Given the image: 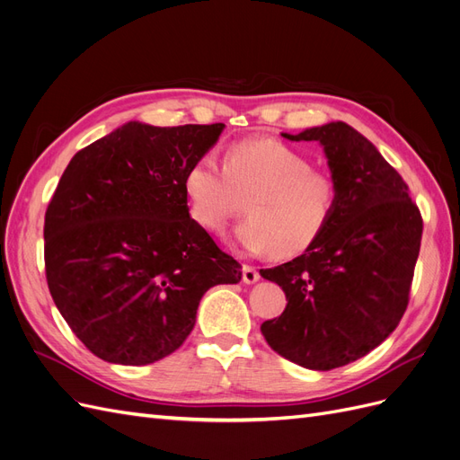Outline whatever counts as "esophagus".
<instances>
[{
	"label": "esophagus",
	"instance_id": "1",
	"mask_svg": "<svg viewBox=\"0 0 460 460\" xmlns=\"http://www.w3.org/2000/svg\"><path fill=\"white\" fill-rule=\"evenodd\" d=\"M243 280L246 285H254L260 280V273L252 265H243Z\"/></svg>",
	"mask_w": 460,
	"mask_h": 460
}]
</instances>
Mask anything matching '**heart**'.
Masks as SVG:
<instances>
[{
    "label": "heart",
    "mask_w": 460,
    "mask_h": 460,
    "mask_svg": "<svg viewBox=\"0 0 460 460\" xmlns=\"http://www.w3.org/2000/svg\"><path fill=\"white\" fill-rule=\"evenodd\" d=\"M275 141H243L229 149L226 164L216 153L200 155L183 177L190 217L221 233L248 200L234 241L250 254L294 258L327 231L338 204L329 173Z\"/></svg>",
    "instance_id": "1"
}]
</instances>
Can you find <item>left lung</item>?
Listing matches in <instances>:
<instances>
[{"instance_id": "left-lung-1", "label": "left lung", "mask_w": 460, "mask_h": 460, "mask_svg": "<svg viewBox=\"0 0 460 460\" xmlns=\"http://www.w3.org/2000/svg\"><path fill=\"white\" fill-rule=\"evenodd\" d=\"M280 136L323 146L338 204L327 231L302 256L260 270L288 300L280 317L261 324V334L285 359L331 370L373 351L402 321L422 217L402 175L346 122Z\"/></svg>"}]
</instances>
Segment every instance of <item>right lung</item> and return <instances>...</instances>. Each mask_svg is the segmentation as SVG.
I'll return each mask as SVG.
<instances>
[{
  "mask_svg": "<svg viewBox=\"0 0 460 460\" xmlns=\"http://www.w3.org/2000/svg\"><path fill=\"white\" fill-rule=\"evenodd\" d=\"M224 128L133 120L72 156L46 212V273L57 309L97 358H166L195 327L204 292L241 280L183 190Z\"/></svg>",
  "mask_w": 460,
  "mask_h": 460,
  "instance_id": "right-lung-1",
  "label": "right lung"
}]
</instances>
